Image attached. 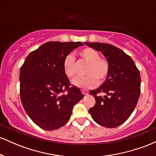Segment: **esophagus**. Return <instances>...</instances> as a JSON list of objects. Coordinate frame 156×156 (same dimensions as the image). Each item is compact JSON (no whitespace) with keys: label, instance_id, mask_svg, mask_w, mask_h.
Returning a JSON list of instances; mask_svg holds the SVG:
<instances>
[{"label":"esophagus","instance_id":"esophagus-1","mask_svg":"<svg viewBox=\"0 0 156 156\" xmlns=\"http://www.w3.org/2000/svg\"><path fill=\"white\" fill-rule=\"evenodd\" d=\"M82 93H83L84 95H87L89 94V92L87 90H82Z\"/></svg>","mask_w":156,"mask_h":156}]
</instances>
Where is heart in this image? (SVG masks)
Wrapping results in <instances>:
<instances>
[{
  "label": "heart",
  "instance_id": "1",
  "mask_svg": "<svg viewBox=\"0 0 156 156\" xmlns=\"http://www.w3.org/2000/svg\"><path fill=\"white\" fill-rule=\"evenodd\" d=\"M78 54L84 61L89 63L85 77H77L72 80L73 85L81 89H90L98 84V80L103 81L105 79L109 71V64L105 59L100 58V54L96 50L87 48L79 51ZM76 59L72 54L67 55L63 62L64 73L68 78H72L75 75Z\"/></svg>",
  "mask_w": 156,
  "mask_h": 156
}]
</instances>
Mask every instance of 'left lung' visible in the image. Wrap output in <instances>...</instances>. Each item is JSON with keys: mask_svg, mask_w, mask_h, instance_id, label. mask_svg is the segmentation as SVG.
I'll return each instance as SVG.
<instances>
[{"mask_svg": "<svg viewBox=\"0 0 156 156\" xmlns=\"http://www.w3.org/2000/svg\"><path fill=\"white\" fill-rule=\"evenodd\" d=\"M83 43L101 52L109 64L104 83L89 92L96 103L89 112L98 125L116 128L125 122L135 109L140 95V73L130 56L119 48L106 43ZM101 94L105 95L102 97Z\"/></svg>", "mask_w": 156, "mask_h": 156, "instance_id": "obj_1", "label": "left lung"}]
</instances>
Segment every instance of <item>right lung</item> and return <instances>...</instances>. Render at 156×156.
Instances as JSON below:
<instances>
[{
  "mask_svg": "<svg viewBox=\"0 0 156 156\" xmlns=\"http://www.w3.org/2000/svg\"><path fill=\"white\" fill-rule=\"evenodd\" d=\"M83 45L80 42H46L29 53L20 68L21 102L28 117L42 129L64 126L73 106L83 98L79 88L69 87L63 69L64 58ZM65 90L68 92L62 94Z\"/></svg>",
  "mask_w": 156,
  "mask_h": 156,
  "instance_id": "add662e5",
  "label": "right lung"
}]
</instances>
